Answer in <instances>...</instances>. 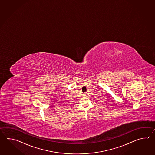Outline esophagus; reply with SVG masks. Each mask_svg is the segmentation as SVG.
I'll return each instance as SVG.
<instances>
[{
    "mask_svg": "<svg viewBox=\"0 0 155 155\" xmlns=\"http://www.w3.org/2000/svg\"><path fill=\"white\" fill-rule=\"evenodd\" d=\"M83 95L84 96H86L88 95H87V93H84L83 94Z\"/></svg>",
    "mask_w": 155,
    "mask_h": 155,
    "instance_id": "esophagus-1",
    "label": "esophagus"
}]
</instances>
